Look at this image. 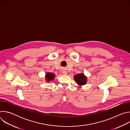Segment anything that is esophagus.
<instances>
[{
  "label": "esophagus",
  "mask_w": 130,
  "mask_h": 130,
  "mask_svg": "<svg viewBox=\"0 0 130 130\" xmlns=\"http://www.w3.org/2000/svg\"><path fill=\"white\" fill-rule=\"evenodd\" d=\"M63 73L64 74V75H67V72L66 71H63Z\"/></svg>",
  "instance_id": "34e87169"
}]
</instances>
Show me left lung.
<instances>
[{
	"label": "left lung",
	"mask_w": 130,
	"mask_h": 130,
	"mask_svg": "<svg viewBox=\"0 0 130 130\" xmlns=\"http://www.w3.org/2000/svg\"><path fill=\"white\" fill-rule=\"evenodd\" d=\"M75 82L80 86L85 85L87 83V77L84 75V73H81L76 75L73 77Z\"/></svg>",
	"instance_id": "obj_1"
}]
</instances>
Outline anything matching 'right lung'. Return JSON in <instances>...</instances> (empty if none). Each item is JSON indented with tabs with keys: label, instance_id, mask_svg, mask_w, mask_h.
Masks as SVG:
<instances>
[{
	"label": "right lung",
	"instance_id": "add662e5",
	"mask_svg": "<svg viewBox=\"0 0 130 130\" xmlns=\"http://www.w3.org/2000/svg\"><path fill=\"white\" fill-rule=\"evenodd\" d=\"M55 77V74L52 72H47L45 75L46 81L47 82H49L50 81L53 80Z\"/></svg>",
	"mask_w": 130,
	"mask_h": 130
}]
</instances>
